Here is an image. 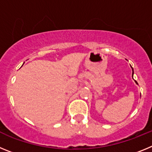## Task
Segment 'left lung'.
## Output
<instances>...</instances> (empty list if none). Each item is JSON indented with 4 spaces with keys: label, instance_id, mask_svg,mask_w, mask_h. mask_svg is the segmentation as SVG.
Here are the masks:
<instances>
[{
    "label": "left lung",
    "instance_id": "1",
    "mask_svg": "<svg viewBox=\"0 0 152 152\" xmlns=\"http://www.w3.org/2000/svg\"><path fill=\"white\" fill-rule=\"evenodd\" d=\"M131 68H132V76H133V74H134V72H133V68H132V66H131ZM135 84H138V83H137L136 80H135Z\"/></svg>",
    "mask_w": 152,
    "mask_h": 152
}]
</instances>
